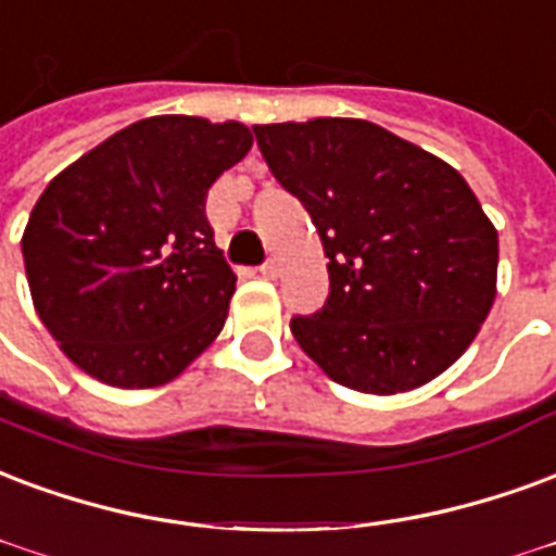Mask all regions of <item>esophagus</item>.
<instances>
[{"label":"esophagus","instance_id":"esophagus-1","mask_svg":"<svg viewBox=\"0 0 556 556\" xmlns=\"http://www.w3.org/2000/svg\"><path fill=\"white\" fill-rule=\"evenodd\" d=\"M258 274H262V277H265V279H277L279 265H277V262H274V258H267L265 265L258 267Z\"/></svg>","mask_w":556,"mask_h":556}]
</instances>
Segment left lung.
I'll list each match as a JSON object with an SVG mask.
<instances>
[{"instance_id": "obj_1", "label": "left lung", "mask_w": 556, "mask_h": 556, "mask_svg": "<svg viewBox=\"0 0 556 556\" xmlns=\"http://www.w3.org/2000/svg\"><path fill=\"white\" fill-rule=\"evenodd\" d=\"M262 159L318 229L330 294L291 332L327 377L409 392L454 365L495 300L497 232L451 164L377 123L253 126Z\"/></svg>"}]
</instances>
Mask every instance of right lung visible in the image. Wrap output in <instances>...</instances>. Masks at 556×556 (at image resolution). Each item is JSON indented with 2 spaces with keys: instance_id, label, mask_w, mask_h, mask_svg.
<instances>
[{
  "instance_id": "add662e5",
  "label": "right lung",
  "mask_w": 556,
  "mask_h": 556,
  "mask_svg": "<svg viewBox=\"0 0 556 556\" xmlns=\"http://www.w3.org/2000/svg\"><path fill=\"white\" fill-rule=\"evenodd\" d=\"M253 147L244 123L162 114L61 170L31 208V300L90 377L152 389L224 330L236 274L205 217L208 188Z\"/></svg>"
}]
</instances>
